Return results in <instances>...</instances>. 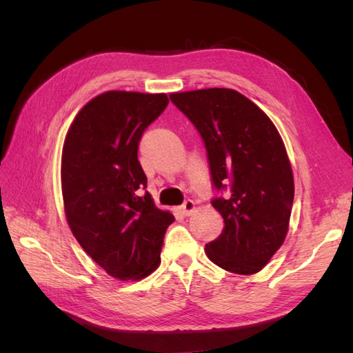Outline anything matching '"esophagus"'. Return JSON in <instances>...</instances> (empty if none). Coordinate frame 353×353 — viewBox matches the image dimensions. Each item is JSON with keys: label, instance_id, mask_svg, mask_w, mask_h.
<instances>
[{"label": "esophagus", "instance_id": "obj_1", "mask_svg": "<svg viewBox=\"0 0 353 353\" xmlns=\"http://www.w3.org/2000/svg\"><path fill=\"white\" fill-rule=\"evenodd\" d=\"M181 212H183L184 213V215H191V212H193L194 210V201L193 200H185L184 203H183V205H181Z\"/></svg>", "mask_w": 353, "mask_h": 353}]
</instances>
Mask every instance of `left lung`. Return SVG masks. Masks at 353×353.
Here are the masks:
<instances>
[{
    "mask_svg": "<svg viewBox=\"0 0 353 353\" xmlns=\"http://www.w3.org/2000/svg\"><path fill=\"white\" fill-rule=\"evenodd\" d=\"M205 143L212 184L225 197L212 206L223 218L222 234L206 244L219 268L259 272L287 236L294 197L290 162L275 125L258 105L228 88L169 95Z\"/></svg>",
    "mask_w": 353,
    "mask_h": 353,
    "instance_id": "1",
    "label": "left lung"
}]
</instances>
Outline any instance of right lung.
Instances as JSON below:
<instances>
[{"label": "right lung", "instance_id": "add662e5", "mask_svg": "<svg viewBox=\"0 0 353 353\" xmlns=\"http://www.w3.org/2000/svg\"><path fill=\"white\" fill-rule=\"evenodd\" d=\"M166 94L108 91L83 105L61 153V191L74 239L109 275L140 280L160 262L175 221L143 194L147 176L138 145L163 113Z\"/></svg>", "mask_w": 353, "mask_h": 353}]
</instances>
